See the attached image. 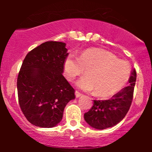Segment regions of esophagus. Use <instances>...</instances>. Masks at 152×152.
I'll use <instances>...</instances> for the list:
<instances>
[{"label": "esophagus", "mask_w": 152, "mask_h": 152, "mask_svg": "<svg viewBox=\"0 0 152 152\" xmlns=\"http://www.w3.org/2000/svg\"><path fill=\"white\" fill-rule=\"evenodd\" d=\"M75 95H76V98H78V97H80L81 96H82V94L81 93H79L78 91H75Z\"/></svg>", "instance_id": "34e87169"}]
</instances>
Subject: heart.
<instances>
[{"instance_id":"heart-1","label":"heart","mask_w":152,"mask_h":152,"mask_svg":"<svg viewBox=\"0 0 152 152\" xmlns=\"http://www.w3.org/2000/svg\"><path fill=\"white\" fill-rule=\"evenodd\" d=\"M64 76L69 81L86 71L76 85L84 91H95L99 97L114 95L124 88L130 76V66L104 50L90 48L79 57L71 54L64 61Z\"/></svg>"}]
</instances>
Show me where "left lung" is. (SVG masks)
<instances>
[{"instance_id": "left-lung-1", "label": "left lung", "mask_w": 152, "mask_h": 152, "mask_svg": "<svg viewBox=\"0 0 152 152\" xmlns=\"http://www.w3.org/2000/svg\"><path fill=\"white\" fill-rule=\"evenodd\" d=\"M137 72H131L128 86L125 87L108 100H94V105L84 114V119L90 126L96 129L113 127L125 117L133 99Z\"/></svg>"}]
</instances>
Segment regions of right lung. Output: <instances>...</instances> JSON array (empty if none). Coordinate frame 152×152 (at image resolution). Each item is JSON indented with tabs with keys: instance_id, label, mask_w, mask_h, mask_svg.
<instances>
[{
	"instance_id": "1",
	"label": "right lung",
	"mask_w": 152,
	"mask_h": 152,
	"mask_svg": "<svg viewBox=\"0 0 152 152\" xmlns=\"http://www.w3.org/2000/svg\"><path fill=\"white\" fill-rule=\"evenodd\" d=\"M67 50L65 43L47 41L24 58L17 79L18 102L34 126H56L66 104L75 99V90L63 76Z\"/></svg>"
}]
</instances>
